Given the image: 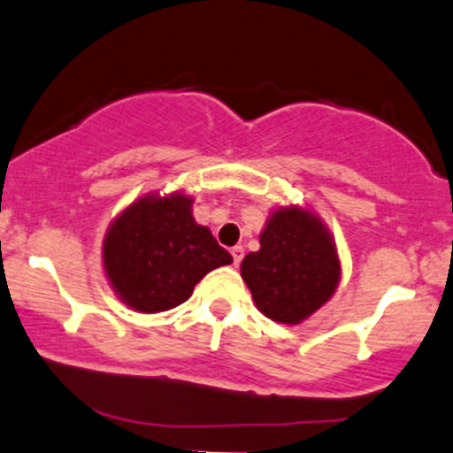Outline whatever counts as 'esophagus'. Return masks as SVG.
<instances>
[{"label":"esophagus","mask_w":453,"mask_h":453,"mask_svg":"<svg viewBox=\"0 0 453 453\" xmlns=\"http://www.w3.org/2000/svg\"><path fill=\"white\" fill-rule=\"evenodd\" d=\"M242 256H245V250H242V247H241V245L232 247V258H234V265H236V266H239V265H241Z\"/></svg>","instance_id":"obj_1"}]
</instances>
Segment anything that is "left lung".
I'll return each instance as SVG.
<instances>
[{"instance_id": "obj_1", "label": "left lung", "mask_w": 453, "mask_h": 453, "mask_svg": "<svg viewBox=\"0 0 453 453\" xmlns=\"http://www.w3.org/2000/svg\"><path fill=\"white\" fill-rule=\"evenodd\" d=\"M241 275L265 317L295 326L334 295L341 263L321 219L290 206L271 214L260 250L242 258Z\"/></svg>"}]
</instances>
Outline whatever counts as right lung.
Instances as JSON below:
<instances>
[{
    "mask_svg": "<svg viewBox=\"0 0 453 453\" xmlns=\"http://www.w3.org/2000/svg\"><path fill=\"white\" fill-rule=\"evenodd\" d=\"M190 206L193 199L182 193L145 195L108 227L104 269L114 293L134 311H171L203 275L232 263L211 230L195 223Z\"/></svg>",
    "mask_w": 453,
    "mask_h": 453,
    "instance_id": "1",
    "label": "right lung"
}]
</instances>
